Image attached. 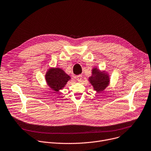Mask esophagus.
I'll use <instances>...</instances> for the list:
<instances>
[{
  "label": "esophagus",
  "instance_id": "1",
  "mask_svg": "<svg viewBox=\"0 0 151 151\" xmlns=\"http://www.w3.org/2000/svg\"><path fill=\"white\" fill-rule=\"evenodd\" d=\"M82 79H83V76L81 75H78V76H76V79H77V81H79V82L81 81H82Z\"/></svg>",
  "mask_w": 151,
  "mask_h": 151
}]
</instances>
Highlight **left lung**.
<instances>
[{"instance_id": "left-lung-1", "label": "left lung", "mask_w": 151, "mask_h": 151, "mask_svg": "<svg viewBox=\"0 0 151 151\" xmlns=\"http://www.w3.org/2000/svg\"><path fill=\"white\" fill-rule=\"evenodd\" d=\"M90 83L97 92L104 91L108 86L109 78L107 73L101 72L97 68L92 70V75L89 78Z\"/></svg>"}]
</instances>
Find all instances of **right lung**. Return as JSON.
Here are the masks:
<instances>
[{
	"instance_id": "right-lung-1",
	"label": "right lung",
	"mask_w": 151,
	"mask_h": 151,
	"mask_svg": "<svg viewBox=\"0 0 151 151\" xmlns=\"http://www.w3.org/2000/svg\"><path fill=\"white\" fill-rule=\"evenodd\" d=\"M45 76L48 86L57 92L63 89L70 79V77L60 68H49Z\"/></svg>"
}]
</instances>
